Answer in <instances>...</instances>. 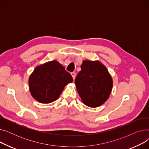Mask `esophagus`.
Returning <instances> with one entry per match:
<instances>
[{
  "label": "esophagus",
  "instance_id": "esophagus-1",
  "mask_svg": "<svg viewBox=\"0 0 149 149\" xmlns=\"http://www.w3.org/2000/svg\"><path fill=\"white\" fill-rule=\"evenodd\" d=\"M70 74H71V75H72V77L73 79H75V76H76V74H75V72H71Z\"/></svg>",
  "mask_w": 149,
  "mask_h": 149
}]
</instances>
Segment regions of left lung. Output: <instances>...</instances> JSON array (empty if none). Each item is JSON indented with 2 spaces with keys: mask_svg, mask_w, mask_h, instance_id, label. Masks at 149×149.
Here are the masks:
<instances>
[{
  "mask_svg": "<svg viewBox=\"0 0 149 149\" xmlns=\"http://www.w3.org/2000/svg\"><path fill=\"white\" fill-rule=\"evenodd\" d=\"M75 79L77 90L83 102L96 107L108 99L112 88V79L106 68L99 61L85 60Z\"/></svg>",
  "mask_w": 149,
  "mask_h": 149,
  "instance_id": "left-lung-1",
  "label": "left lung"
}]
</instances>
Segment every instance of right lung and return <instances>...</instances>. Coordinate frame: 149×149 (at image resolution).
Masks as SVG:
<instances>
[{"mask_svg": "<svg viewBox=\"0 0 149 149\" xmlns=\"http://www.w3.org/2000/svg\"><path fill=\"white\" fill-rule=\"evenodd\" d=\"M73 81L71 75L57 61H52L37 67L29 79L32 96L41 103L56 101L64 88Z\"/></svg>", "mask_w": 149, "mask_h": 149, "instance_id": "right-lung-1", "label": "right lung"}]
</instances>
